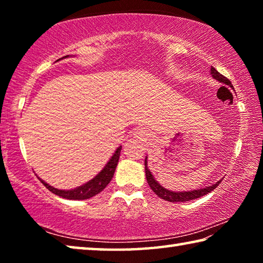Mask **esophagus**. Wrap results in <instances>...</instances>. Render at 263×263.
I'll list each match as a JSON object with an SVG mask.
<instances>
[{
    "label": "esophagus",
    "instance_id": "34e87169",
    "mask_svg": "<svg viewBox=\"0 0 263 263\" xmlns=\"http://www.w3.org/2000/svg\"><path fill=\"white\" fill-rule=\"evenodd\" d=\"M144 133H145V132H142L141 130H137V131H136V136H137V137H142V136H144Z\"/></svg>",
    "mask_w": 263,
    "mask_h": 263
}]
</instances>
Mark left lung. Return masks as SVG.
<instances>
[{"label":"left lung","mask_w":263,"mask_h":263,"mask_svg":"<svg viewBox=\"0 0 263 263\" xmlns=\"http://www.w3.org/2000/svg\"><path fill=\"white\" fill-rule=\"evenodd\" d=\"M210 72L212 74V78L216 79L217 81H219V82L224 83V84H228V86H230L231 88H233L232 83L230 82V80L226 79L224 75H221L217 69L211 67ZM145 173H146V180H147V183L151 186V189H152L154 193L159 196L160 198L166 199V201L172 202V203L188 202V201H193V199L202 197V196L211 193V191L215 188H217V186L219 185V183L221 182V180H219V181H217L215 184H211L209 186H205V188H201V189H197V190H190V191H172V190H168L166 188H163V186L160 184L157 180L154 179V176L152 175V173H151V171L148 169V166H147V157L145 158Z\"/></svg>","instance_id":"8db88e82"}]
</instances>
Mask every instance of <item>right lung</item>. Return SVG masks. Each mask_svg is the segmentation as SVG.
<instances>
[{
    "label": "right lung",
    "mask_w": 263,
    "mask_h": 263,
    "mask_svg": "<svg viewBox=\"0 0 263 263\" xmlns=\"http://www.w3.org/2000/svg\"><path fill=\"white\" fill-rule=\"evenodd\" d=\"M67 57H69V55H66L64 58H61V59H65V58H67ZM121 149H122V146H119V147L116 149V152L114 153L112 157L110 158L108 163L105 164L104 168L102 169V171L94 177V179H91L90 181H88L87 183L77 186V188H74V189H70V190L57 189V188H53V186L48 183H46L45 181H43L41 177H38V179L42 181V183L45 185L48 190L52 191L53 194L60 196V197H62V198L74 199V201L75 199H78V201H80V199H88V198L92 197V196L100 194L101 191L110 183V181H111V179H112V176L115 174L116 167H117L119 154H121Z\"/></svg>",
    "instance_id": "right-lung-1"
}]
</instances>
